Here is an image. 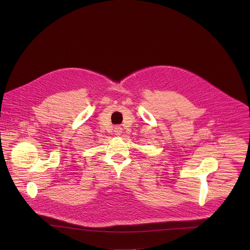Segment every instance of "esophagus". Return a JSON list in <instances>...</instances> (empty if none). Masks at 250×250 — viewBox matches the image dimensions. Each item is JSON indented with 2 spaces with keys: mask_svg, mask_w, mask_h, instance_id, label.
Returning a JSON list of instances; mask_svg holds the SVG:
<instances>
[{
  "mask_svg": "<svg viewBox=\"0 0 250 250\" xmlns=\"http://www.w3.org/2000/svg\"><path fill=\"white\" fill-rule=\"evenodd\" d=\"M122 126L121 125H117V126H115V134L116 135H121V133H122Z\"/></svg>",
  "mask_w": 250,
  "mask_h": 250,
  "instance_id": "obj_1",
  "label": "esophagus"
}]
</instances>
